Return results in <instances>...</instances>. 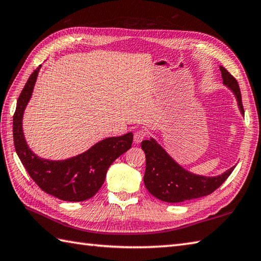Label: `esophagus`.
Returning a JSON list of instances; mask_svg holds the SVG:
<instances>
[{"instance_id": "obj_1", "label": "esophagus", "mask_w": 261, "mask_h": 261, "mask_svg": "<svg viewBox=\"0 0 261 261\" xmlns=\"http://www.w3.org/2000/svg\"><path fill=\"white\" fill-rule=\"evenodd\" d=\"M147 137V131L145 129H141V130H138L135 132V136H134V141L135 143H140L145 138Z\"/></svg>"}]
</instances>
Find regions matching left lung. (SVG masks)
I'll return each instance as SVG.
<instances>
[{
	"label": "left lung",
	"instance_id": "obj_1",
	"mask_svg": "<svg viewBox=\"0 0 261 261\" xmlns=\"http://www.w3.org/2000/svg\"><path fill=\"white\" fill-rule=\"evenodd\" d=\"M223 84L233 91L242 114H245L239 84L228 70L221 66ZM146 153V171L143 182L149 193L160 201L179 203L206 196L223 184L234 167L216 177H204L188 173L177 165L153 139L141 142Z\"/></svg>",
	"mask_w": 261,
	"mask_h": 261
}]
</instances>
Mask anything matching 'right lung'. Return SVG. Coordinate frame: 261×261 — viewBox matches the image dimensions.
<instances>
[{
  "mask_svg": "<svg viewBox=\"0 0 261 261\" xmlns=\"http://www.w3.org/2000/svg\"><path fill=\"white\" fill-rule=\"evenodd\" d=\"M40 67L33 70L16 102L13 115L15 151L28 174L43 192L63 201H85L95 195L102 187L107 171L114 160L131 148L134 135L130 132L121 137L108 138L86 152L62 162L37 157L24 140L22 115L31 97Z\"/></svg>",
  "mask_w": 261,
  "mask_h": 261,
  "instance_id": "right-lung-1",
  "label": "right lung"
}]
</instances>
